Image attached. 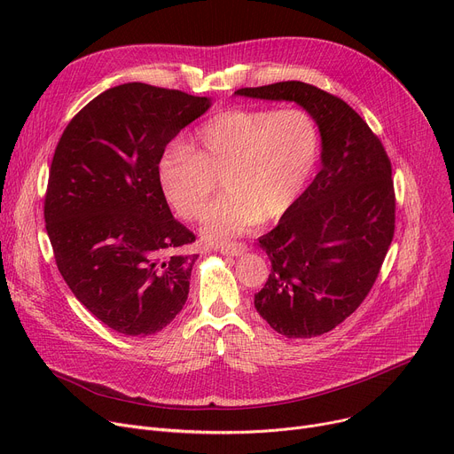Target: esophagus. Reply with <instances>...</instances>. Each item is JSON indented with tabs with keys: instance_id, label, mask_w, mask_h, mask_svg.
Wrapping results in <instances>:
<instances>
[{
	"instance_id": "1",
	"label": "esophagus",
	"mask_w": 454,
	"mask_h": 454,
	"mask_svg": "<svg viewBox=\"0 0 454 454\" xmlns=\"http://www.w3.org/2000/svg\"><path fill=\"white\" fill-rule=\"evenodd\" d=\"M219 250L226 255H241L248 250V247L245 243H228V245H221Z\"/></svg>"
}]
</instances>
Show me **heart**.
<instances>
[{"label": "heart", "instance_id": "obj_1", "mask_svg": "<svg viewBox=\"0 0 454 454\" xmlns=\"http://www.w3.org/2000/svg\"><path fill=\"white\" fill-rule=\"evenodd\" d=\"M158 163L161 193L184 221H199L219 178L223 197L204 217L209 241H228L287 213L313 173L318 129L298 108H231L204 121Z\"/></svg>", "mask_w": 454, "mask_h": 454}]
</instances>
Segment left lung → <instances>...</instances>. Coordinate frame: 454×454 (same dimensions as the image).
Masks as SVG:
<instances>
[{
    "label": "left lung",
    "mask_w": 454,
    "mask_h": 454,
    "mask_svg": "<svg viewBox=\"0 0 454 454\" xmlns=\"http://www.w3.org/2000/svg\"><path fill=\"white\" fill-rule=\"evenodd\" d=\"M235 93L294 101L318 123L322 169L259 239L272 270L254 303L285 337L324 335L364 301L394 239L390 158L359 114L313 84L285 81Z\"/></svg>",
    "instance_id": "1"
}]
</instances>
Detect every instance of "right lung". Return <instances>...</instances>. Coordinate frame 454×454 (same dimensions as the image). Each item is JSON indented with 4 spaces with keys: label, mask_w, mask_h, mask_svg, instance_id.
Here are the masks:
<instances>
[{
    "label": "right lung",
    "mask_w": 454,
    "mask_h": 454,
    "mask_svg": "<svg viewBox=\"0 0 454 454\" xmlns=\"http://www.w3.org/2000/svg\"><path fill=\"white\" fill-rule=\"evenodd\" d=\"M207 98L129 82L91 99L64 129L43 199L59 272L75 298L127 337L161 331L182 311L195 233L167 204L158 163Z\"/></svg>",
    "instance_id": "right-lung-1"
}]
</instances>
